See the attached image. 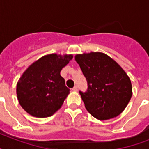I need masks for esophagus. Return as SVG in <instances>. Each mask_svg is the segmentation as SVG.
I'll list each match as a JSON object with an SVG mask.
<instances>
[{
	"label": "esophagus",
	"mask_w": 149,
	"mask_h": 149,
	"mask_svg": "<svg viewBox=\"0 0 149 149\" xmlns=\"http://www.w3.org/2000/svg\"><path fill=\"white\" fill-rule=\"evenodd\" d=\"M72 91H78V86H74V87L72 88Z\"/></svg>",
	"instance_id": "esophagus-1"
}]
</instances>
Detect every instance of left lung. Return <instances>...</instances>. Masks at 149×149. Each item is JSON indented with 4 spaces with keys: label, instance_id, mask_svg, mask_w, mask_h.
<instances>
[{
    "label": "left lung",
    "instance_id": "left-lung-1",
    "mask_svg": "<svg viewBox=\"0 0 149 149\" xmlns=\"http://www.w3.org/2000/svg\"><path fill=\"white\" fill-rule=\"evenodd\" d=\"M75 59L87 81V90L79 91L85 107L98 120L119 115L132 95L129 77L115 61L102 52L77 55Z\"/></svg>",
    "mask_w": 149,
    "mask_h": 149
}]
</instances>
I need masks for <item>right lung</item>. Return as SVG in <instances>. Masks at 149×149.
<instances>
[{
	"instance_id": "add662e5",
	"label": "right lung",
	"mask_w": 149,
	"mask_h": 149,
	"mask_svg": "<svg viewBox=\"0 0 149 149\" xmlns=\"http://www.w3.org/2000/svg\"><path fill=\"white\" fill-rule=\"evenodd\" d=\"M72 58V55L50 54L25 70L17 82V96L27 113L37 118H46L60 108L70 91L60 72Z\"/></svg>"
}]
</instances>
